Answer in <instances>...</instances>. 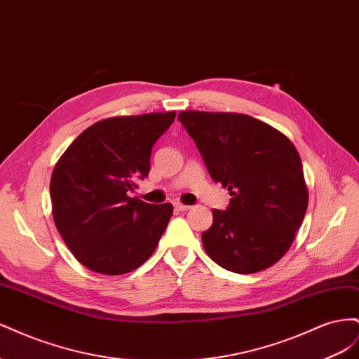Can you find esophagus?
Wrapping results in <instances>:
<instances>
[{"mask_svg":"<svg viewBox=\"0 0 359 359\" xmlns=\"http://www.w3.org/2000/svg\"><path fill=\"white\" fill-rule=\"evenodd\" d=\"M175 210H178V211H189L191 206L190 205H184V203H181V202H175Z\"/></svg>","mask_w":359,"mask_h":359,"instance_id":"esophagus-1","label":"esophagus"}]
</instances>
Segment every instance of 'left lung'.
I'll return each mask as SVG.
<instances>
[{"instance_id": "obj_1", "label": "left lung", "mask_w": 359, "mask_h": 359, "mask_svg": "<svg viewBox=\"0 0 359 359\" xmlns=\"http://www.w3.org/2000/svg\"><path fill=\"white\" fill-rule=\"evenodd\" d=\"M178 119L211 178L232 196L226 211L212 210V226L202 233L205 252L238 274L273 266L292 245L309 205L297 148L244 114L184 111Z\"/></svg>"}]
</instances>
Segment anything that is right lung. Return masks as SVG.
<instances>
[{
    "label": "right lung",
    "mask_w": 359,
    "mask_h": 359,
    "mask_svg": "<svg viewBox=\"0 0 359 359\" xmlns=\"http://www.w3.org/2000/svg\"><path fill=\"white\" fill-rule=\"evenodd\" d=\"M175 111L114 116L76 137L50 177L52 215L73 256L94 273L127 274L142 265L170 220L172 203L130 198L149 172L157 139Z\"/></svg>",
    "instance_id": "obj_1"
}]
</instances>
